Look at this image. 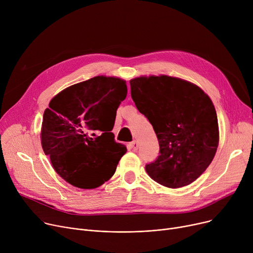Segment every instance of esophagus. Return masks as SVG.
<instances>
[{"instance_id":"1","label":"esophagus","mask_w":253,"mask_h":253,"mask_svg":"<svg viewBox=\"0 0 253 253\" xmlns=\"http://www.w3.org/2000/svg\"><path fill=\"white\" fill-rule=\"evenodd\" d=\"M130 147H131V149L133 150V151H136V150L138 149V142H137L136 140L132 141V142L130 143Z\"/></svg>"}]
</instances>
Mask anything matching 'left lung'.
I'll return each mask as SVG.
<instances>
[{"instance_id":"8db88e82","label":"left lung","mask_w":253,"mask_h":253,"mask_svg":"<svg viewBox=\"0 0 253 253\" xmlns=\"http://www.w3.org/2000/svg\"><path fill=\"white\" fill-rule=\"evenodd\" d=\"M131 97L148 118L157 135L160 155L145 166L152 179L170 189L195 181L215 156L219 130L210 97L185 80L141 76L130 80Z\"/></svg>"}]
</instances>
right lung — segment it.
<instances>
[{"mask_svg":"<svg viewBox=\"0 0 253 253\" xmlns=\"http://www.w3.org/2000/svg\"><path fill=\"white\" fill-rule=\"evenodd\" d=\"M126 95L125 80L96 76L63 89L50 100L41 143L52 167L66 182L89 190L114 175L127 149L115 141L111 131Z\"/></svg>","mask_w":253,"mask_h":253,"instance_id":"add662e5","label":"right lung"}]
</instances>
